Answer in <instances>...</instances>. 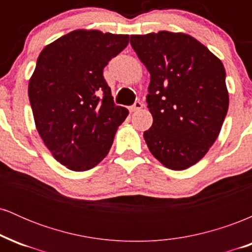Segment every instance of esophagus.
Instances as JSON below:
<instances>
[{"instance_id": "1", "label": "esophagus", "mask_w": 252, "mask_h": 252, "mask_svg": "<svg viewBox=\"0 0 252 252\" xmlns=\"http://www.w3.org/2000/svg\"><path fill=\"white\" fill-rule=\"evenodd\" d=\"M143 108V104L141 103V102H136L134 105L131 106V108H130V111L131 112H134V111H138V110H141Z\"/></svg>"}]
</instances>
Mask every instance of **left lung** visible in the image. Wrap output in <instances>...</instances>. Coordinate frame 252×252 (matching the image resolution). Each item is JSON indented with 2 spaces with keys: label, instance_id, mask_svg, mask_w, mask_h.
<instances>
[{
  "label": "left lung",
  "instance_id": "1",
  "mask_svg": "<svg viewBox=\"0 0 252 252\" xmlns=\"http://www.w3.org/2000/svg\"><path fill=\"white\" fill-rule=\"evenodd\" d=\"M130 43L150 73L147 104L153 124L144 141L164 167L187 169L206 155L227 114L224 65L185 33L131 35Z\"/></svg>",
  "mask_w": 252,
  "mask_h": 252
}]
</instances>
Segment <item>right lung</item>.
Returning a JSON list of instances; mask_svg holds the SVG:
<instances>
[{
  "label": "right lung",
  "mask_w": 252,
  "mask_h": 252,
  "mask_svg": "<svg viewBox=\"0 0 252 252\" xmlns=\"http://www.w3.org/2000/svg\"><path fill=\"white\" fill-rule=\"evenodd\" d=\"M129 43L128 34L76 30L51 42L28 84L43 143L66 168L84 172L108 155L129 111L114 104L103 68Z\"/></svg>",
  "instance_id": "right-lung-1"
}]
</instances>
